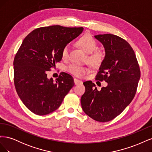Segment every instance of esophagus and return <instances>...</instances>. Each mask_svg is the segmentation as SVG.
Here are the masks:
<instances>
[{
	"instance_id": "34e87169",
	"label": "esophagus",
	"mask_w": 152,
	"mask_h": 152,
	"mask_svg": "<svg viewBox=\"0 0 152 152\" xmlns=\"http://www.w3.org/2000/svg\"><path fill=\"white\" fill-rule=\"evenodd\" d=\"M73 80H74V83H75V85H79V84H82V80L77 79H76V78H75V79H73Z\"/></svg>"
}]
</instances>
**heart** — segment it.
<instances>
[{
    "label": "heart",
    "mask_w": 152,
    "mask_h": 152,
    "mask_svg": "<svg viewBox=\"0 0 152 152\" xmlns=\"http://www.w3.org/2000/svg\"><path fill=\"white\" fill-rule=\"evenodd\" d=\"M77 44L86 52L91 53L89 56V60L93 65L99 66L103 63L105 56L104 53L102 50L96 49L98 47L97 41L91 34L86 33L82 35L77 40ZM69 52H70V45L66 44L63 47L61 50V56L63 59H68ZM66 70L73 75L81 77L89 72V68L78 65L76 64H72L66 68Z\"/></svg>",
    "instance_id": "1"
}]
</instances>
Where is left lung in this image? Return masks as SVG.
Segmentation results:
<instances>
[{"label":"left lung","mask_w":152,"mask_h":152,"mask_svg":"<svg viewBox=\"0 0 152 152\" xmlns=\"http://www.w3.org/2000/svg\"><path fill=\"white\" fill-rule=\"evenodd\" d=\"M103 45L105 57L96 80L107 82L101 91L92 81L84 82L86 88L81 106L94 120L105 122L120 115L134 98L141 72L134 50L126 40L113 34L94 36Z\"/></svg>","instance_id":"obj_1"}]
</instances>
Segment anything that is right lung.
Instances as JSON below:
<instances>
[{
  "label": "right lung",
  "instance_id": "right-lung-1",
  "mask_svg": "<svg viewBox=\"0 0 152 152\" xmlns=\"http://www.w3.org/2000/svg\"><path fill=\"white\" fill-rule=\"evenodd\" d=\"M83 29L40 27L23 41L14 59V83L20 98L31 112L45 115L55 111L74 86L73 77L66 73H60L54 82L48 79L47 73L61 60L63 47Z\"/></svg>",
  "mask_w": 152,
  "mask_h": 152
}]
</instances>
